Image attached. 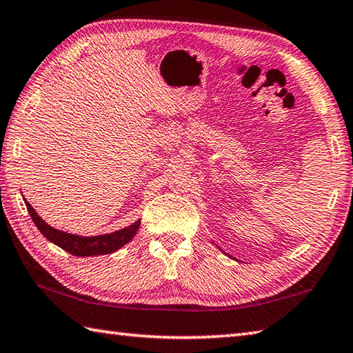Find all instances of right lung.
<instances>
[{
  "label": "right lung",
  "instance_id": "1",
  "mask_svg": "<svg viewBox=\"0 0 353 353\" xmlns=\"http://www.w3.org/2000/svg\"><path fill=\"white\" fill-rule=\"evenodd\" d=\"M27 211H29L33 223L37 225L41 234L53 245L59 246L61 250L70 252L76 257H93V255H105L112 254L117 250H121L122 246H125L128 241H131L136 236L137 230L141 226V219L136 220L134 223H131L127 228H122L119 231L102 234V236H78V234H70L65 231L57 230V228L46 223L43 219L39 217V214L33 210V206L24 199Z\"/></svg>",
  "mask_w": 353,
  "mask_h": 353
}]
</instances>
